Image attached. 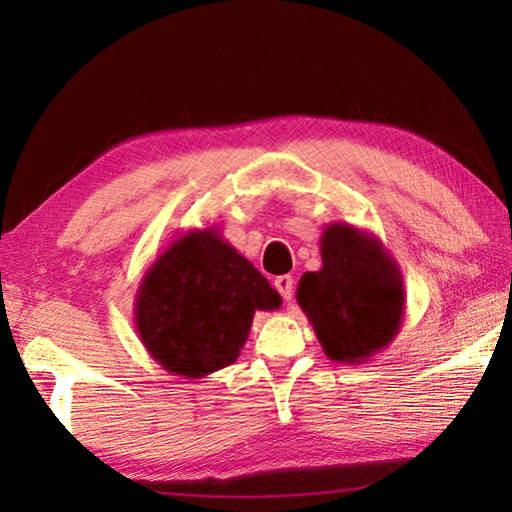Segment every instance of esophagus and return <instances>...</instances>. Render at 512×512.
I'll return each mask as SVG.
<instances>
[{
  "instance_id": "34e87169",
  "label": "esophagus",
  "mask_w": 512,
  "mask_h": 512,
  "mask_svg": "<svg viewBox=\"0 0 512 512\" xmlns=\"http://www.w3.org/2000/svg\"><path fill=\"white\" fill-rule=\"evenodd\" d=\"M273 284H275L277 293H280V296H282L284 300H291V298H293V277H291V275L275 277Z\"/></svg>"
}]
</instances>
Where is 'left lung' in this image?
I'll return each mask as SVG.
<instances>
[{
  "label": "left lung",
  "instance_id": "obj_1",
  "mask_svg": "<svg viewBox=\"0 0 512 512\" xmlns=\"http://www.w3.org/2000/svg\"><path fill=\"white\" fill-rule=\"evenodd\" d=\"M320 271L298 282L305 311L329 359L357 366L391 345L404 318V280L377 237L350 223H329L320 237Z\"/></svg>",
  "mask_w": 512,
  "mask_h": 512
}]
</instances>
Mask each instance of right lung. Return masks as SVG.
I'll return each mask as SVG.
<instances>
[{"mask_svg":"<svg viewBox=\"0 0 512 512\" xmlns=\"http://www.w3.org/2000/svg\"><path fill=\"white\" fill-rule=\"evenodd\" d=\"M280 305V293L210 225L183 232L146 268L135 329L164 370L201 379L237 361L257 309Z\"/></svg>","mask_w":512,"mask_h":512,"instance_id":"obj_1","label":"right lung"}]
</instances>
